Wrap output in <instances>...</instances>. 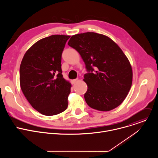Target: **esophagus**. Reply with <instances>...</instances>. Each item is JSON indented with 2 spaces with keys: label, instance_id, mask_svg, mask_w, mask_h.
<instances>
[{
  "label": "esophagus",
  "instance_id": "1",
  "mask_svg": "<svg viewBox=\"0 0 158 158\" xmlns=\"http://www.w3.org/2000/svg\"><path fill=\"white\" fill-rule=\"evenodd\" d=\"M77 81H78V79H73V80H71V83H72V84H74V83H76Z\"/></svg>",
  "mask_w": 158,
  "mask_h": 158
}]
</instances>
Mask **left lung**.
<instances>
[{
	"instance_id": "left-lung-1",
	"label": "left lung",
	"mask_w": 158,
	"mask_h": 158,
	"mask_svg": "<svg viewBox=\"0 0 158 158\" xmlns=\"http://www.w3.org/2000/svg\"><path fill=\"white\" fill-rule=\"evenodd\" d=\"M68 45L79 53L85 65L87 105L101 111L119 106L132 81L131 65L121 48L109 37L89 32L73 35Z\"/></svg>"
}]
</instances>
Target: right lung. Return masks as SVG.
I'll return each mask as SVG.
<instances>
[{"label":"right lung","mask_w":158,"mask_h":158,"mask_svg":"<svg viewBox=\"0 0 158 158\" xmlns=\"http://www.w3.org/2000/svg\"><path fill=\"white\" fill-rule=\"evenodd\" d=\"M69 35H52L28 49L20 66V84L31 105L40 114L54 116L68 106L71 84L62 74V54Z\"/></svg>","instance_id":"obj_1"}]
</instances>
